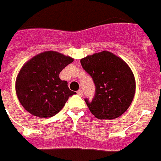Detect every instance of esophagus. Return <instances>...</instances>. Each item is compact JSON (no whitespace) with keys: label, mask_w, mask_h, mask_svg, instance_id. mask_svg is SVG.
<instances>
[{"label":"esophagus","mask_w":161,"mask_h":161,"mask_svg":"<svg viewBox=\"0 0 161 161\" xmlns=\"http://www.w3.org/2000/svg\"><path fill=\"white\" fill-rule=\"evenodd\" d=\"M77 94H78V95H80V96H82L83 95V91L82 90H79V91H77Z\"/></svg>","instance_id":"34e87169"}]
</instances>
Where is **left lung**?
I'll list each match as a JSON object with an SVG mask.
<instances>
[{
	"label": "left lung",
	"mask_w": 161,
	"mask_h": 161,
	"mask_svg": "<svg viewBox=\"0 0 161 161\" xmlns=\"http://www.w3.org/2000/svg\"><path fill=\"white\" fill-rule=\"evenodd\" d=\"M80 63L96 87L93 101L85 99L90 112L100 119H113L123 114L133 101L136 86L129 66L108 51L88 55Z\"/></svg>",
	"instance_id": "left-lung-1"
}]
</instances>
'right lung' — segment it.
<instances>
[{"label": "right lung", "instance_id": "add662e5", "mask_svg": "<svg viewBox=\"0 0 161 161\" xmlns=\"http://www.w3.org/2000/svg\"><path fill=\"white\" fill-rule=\"evenodd\" d=\"M74 61L69 56L46 51L34 56L23 65L15 81L20 104L34 116L52 117L63 108L75 94L68 82L59 77L62 69Z\"/></svg>", "mask_w": 161, "mask_h": 161}]
</instances>
